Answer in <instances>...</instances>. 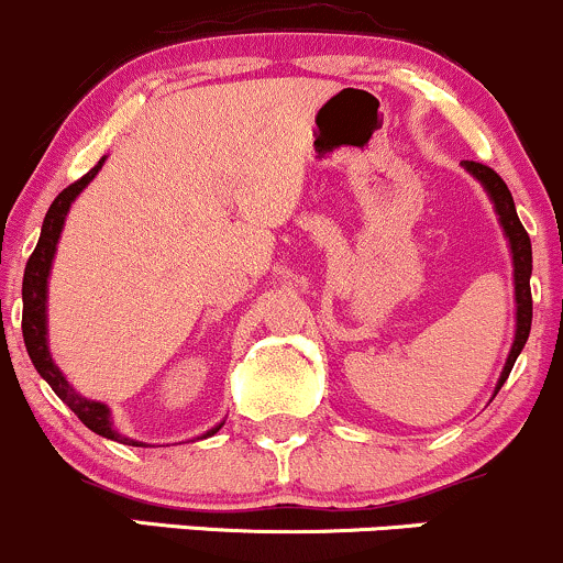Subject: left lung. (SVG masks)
<instances>
[{"label": "left lung", "instance_id": "8db88e82", "mask_svg": "<svg viewBox=\"0 0 563 563\" xmlns=\"http://www.w3.org/2000/svg\"><path fill=\"white\" fill-rule=\"evenodd\" d=\"M463 166L474 174L479 183L487 187L489 198H493L497 217H500L503 230H506V238L510 243V254H514V280H516V339L514 346H510L508 363L503 367V376L497 380V391L506 384L510 367H514L516 357L525 349L529 339V328H532V290H529V275H532V243H529V235L525 224L519 222V214H516L514 196H510L508 185L503 183L500 174L489 166L476 164V161H463Z\"/></svg>", "mask_w": 563, "mask_h": 563}]
</instances>
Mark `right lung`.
Wrapping results in <instances>:
<instances>
[{"label":"right lung","instance_id":"add662e5","mask_svg":"<svg viewBox=\"0 0 563 563\" xmlns=\"http://www.w3.org/2000/svg\"><path fill=\"white\" fill-rule=\"evenodd\" d=\"M102 164H106V158L97 161L95 169H89L81 179H76L74 185H68L66 190L53 200L47 217H44L42 235H38V243L34 254H31L29 264H25V275H23V341H25V349H29L31 363H34V367L38 371V376L53 386V391L76 412V416H79V421L87 426V429H92L95 434L106 439H113V442H124V444H134V448H140L142 442H134V439L115 434L111 423V412H108L106 405L92 402V399L81 397V394L74 391V386H70L68 380L63 378V373L57 371V365L53 363L47 349V314H44V309H47V275H49V267H53L57 238H60L63 222H66V214L70 203H74V198L79 196L84 187L92 183L95 174L102 169ZM219 429H222V423H219L217 429L206 431L203 437L217 434Z\"/></svg>","mask_w":563,"mask_h":563}]
</instances>
